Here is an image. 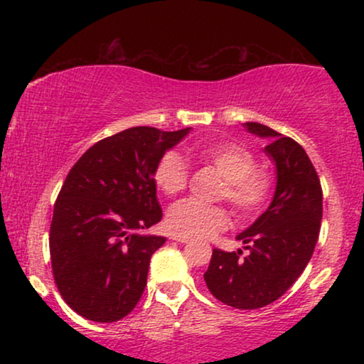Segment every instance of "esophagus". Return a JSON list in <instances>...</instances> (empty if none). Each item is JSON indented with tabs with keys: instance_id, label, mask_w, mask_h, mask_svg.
<instances>
[{
	"instance_id": "obj_1",
	"label": "esophagus",
	"mask_w": 364,
	"mask_h": 364,
	"mask_svg": "<svg viewBox=\"0 0 364 364\" xmlns=\"http://www.w3.org/2000/svg\"><path fill=\"white\" fill-rule=\"evenodd\" d=\"M171 240L178 241V243H188V241H190V237L181 236V235H173V236H171Z\"/></svg>"
}]
</instances>
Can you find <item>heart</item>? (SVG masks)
I'll return each mask as SVG.
<instances>
[{
  "label": "heart",
  "instance_id": "1",
  "mask_svg": "<svg viewBox=\"0 0 364 364\" xmlns=\"http://www.w3.org/2000/svg\"><path fill=\"white\" fill-rule=\"evenodd\" d=\"M188 156L214 168L224 178L219 196L231 203L241 215H253L265 205L272 191V178L255 169L257 161L248 149L236 141H205L188 149ZM154 183L164 195L181 193L188 183L186 161L171 150L157 161ZM229 224L228 210L220 205H205L196 200H179L169 208L168 225L174 235L207 237Z\"/></svg>",
  "mask_w": 364,
  "mask_h": 364
}]
</instances>
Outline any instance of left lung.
Here are the masks:
<instances>
[{
  "label": "left lung",
  "instance_id": "left-lung-1",
  "mask_svg": "<svg viewBox=\"0 0 364 364\" xmlns=\"http://www.w3.org/2000/svg\"><path fill=\"white\" fill-rule=\"evenodd\" d=\"M243 127L269 139L265 154L277 173L274 198L236 236L248 253L215 248L203 279L219 301L240 310H257L281 298L308 265L318 241L323 205L318 174L298 141L253 121Z\"/></svg>",
  "mask_w": 364,
  "mask_h": 364
}]
</instances>
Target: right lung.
<instances>
[{
  "label": "right lung",
  "instance_id": "1",
  "mask_svg": "<svg viewBox=\"0 0 364 364\" xmlns=\"http://www.w3.org/2000/svg\"><path fill=\"white\" fill-rule=\"evenodd\" d=\"M191 128H128L78 159L54 203L49 252L54 282L83 318L127 316L147 286L149 263L166 237L141 235L162 219L154 168Z\"/></svg>",
  "mask_w": 364,
  "mask_h": 364
}]
</instances>
